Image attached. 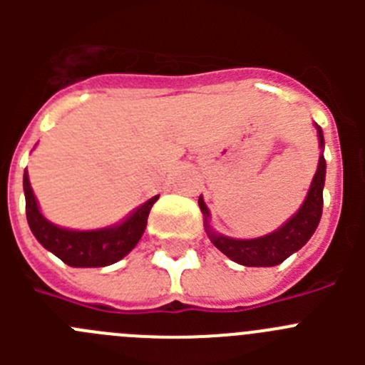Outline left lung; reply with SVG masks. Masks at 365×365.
I'll list each match as a JSON object with an SVG mask.
<instances>
[{
    "instance_id": "1",
    "label": "left lung",
    "mask_w": 365,
    "mask_h": 365,
    "mask_svg": "<svg viewBox=\"0 0 365 365\" xmlns=\"http://www.w3.org/2000/svg\"><path fill=\"white\" fill-rule=\"evenodd\" d=\"M314 125L316 131H318V143L322 148L318 170L312 177L311 188H309L305 201L299 206V210L291 219H287V222H283L278 230L261 235V237H254V240H235V237L219 234L210 225V210L206 208L205 199H202V195L199 197V208H201L202 217H205L206 235L210 237L215 248H219L225 256L230 257L235 263L245 267L279 265L287 257L298 252L314 234L322 217V208H324L325 168H327L324 159V131L318 124Z\"/></svg>"
}]
</instances>
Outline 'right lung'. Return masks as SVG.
Returning <instances> with one entry per match:
<instances>
[{
    "label": "right lung",
    "instance_id": "add662e5",
    "mask_svg": "<svg viewBox=\"0 0 365 365\" xmlns=\"http://www.w3.org/2000/svg\"><path fill=\"white\" fill-rule=\"evenodd\" d=\"M25 210L31 232L40 245L49 252L60 257L69 267H108L128 256L143 237L148 225L151 206L159 195L148 199L144 205L137 206L128 217L111 227L96 228V230H73V228L58 227L45 217L40 210L36 195L31 188L29 173H24Z\"/></svg>",
    "mask_w": 365,
    "mask_h": 365
}]
</instances>
